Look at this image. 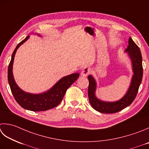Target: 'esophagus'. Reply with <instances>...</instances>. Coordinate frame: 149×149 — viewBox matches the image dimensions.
<instances>
[{
	"label": "esophagus",
	"instance_id": "esophagus-1",
	"mask_svg": "<svg viewBox=\"0 0 149 149\" xmlns=\"http://www.w3.org/2000/svg\"><path fill=\"white\" fill-rule=\"evenodd\" d=\"M91 73V69L88 67H84V68L81 71V75L83 77H86L87 75H89Z\"/></svg>",
	"mask_w": 149,
	"mask_h": 149
}]
</instances>
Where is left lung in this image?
I'll return each instance as SVG.
<instances>
[{
    "label": "left lung",
    "mask_w": 149,
    "mask_h": 149,
    "mask_svg": "<svg viewBox=\"0 0 149 149\" xmlns=\"http://www.w3.org/2000/svg\"><path fill=\"white\" fill-rule=\"evenodd\" d=\"M125 52L127 53L130 59L134 74L129 89L123 97L119 100L109 102L102 101L98 99L95 95V91L97 88L96 81L92 75H88L89 85L88 94L89 101L92 107L98 112L104 113L119 112L125 108L129 106L136 97L143 77L142 56L141 51L136 44L133 41L132 38L130 37L129 39V46Z\"/></svg>",
    "instance_id": "left-lung-1"
}]
</instances>
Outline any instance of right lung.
Returning a JSON list of instances; mask_svg holds the SVG:
<instances>
[{
    "label": "right lung",
    "mask_w": 149,
    "mask_h": 149,
    "mask_svg": "<svg viewBox=\"0 0 149 149\" xmlns=\"http://www.w3.org/2000/svg\"><path fill=\"white\" fill-rule=\"evenodd\" d=\"M37 35L40 36L39 34ZM29 37L30 36H28L18 44L13 52L8 70V83L15 100L23 109L34 112L45 111L53 109L61 103L66 90L77 79L79 74L75 73L62 77L50 89L41 94H31L23 91L15 81L13 75V65L17 49L24 43Z\"/></svg>",
    "instance_id": "right-lung-1"
}]
</instances>
